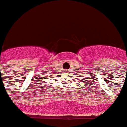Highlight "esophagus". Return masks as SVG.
I'll return each mask as SVG.
<instances>
[{"label":"esophagus","instance_id":"1","mask_svg":"<svg viewBox=\"0 0 127 127\" xmlns=\"http://www.w3.org/2000/svg\"><path fill=\"white\" fill-rule=\"evenodd\" d=\"M65 72H67V71H65Z\"/></svg>","mask_w":127,"mask_h":127}]
</instances>
